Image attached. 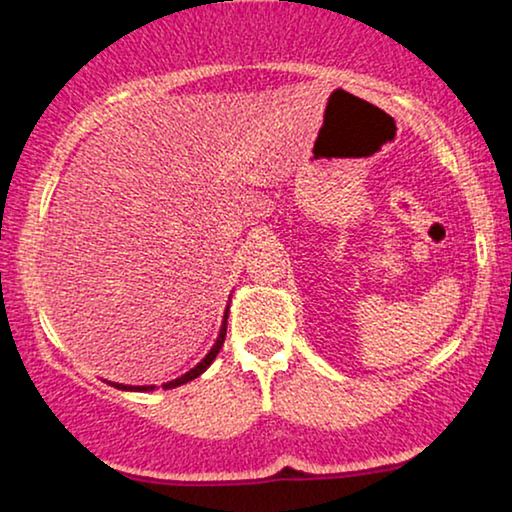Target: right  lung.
Segmentation results:
<instances>
[{
  "label": "right lung",
  "mask_w": 512,
  "mask_h": 512,
  "mask_svg": "<svg viewBox=\"0 0 512 512\" xmlns=\"http://www.w3.org/2000/svg\"><path fill=\"white\" fill-rule=\"evenodd\" d=\"M226 320H228V315H223V325H221V332H219V339H216V344L211 346V351L207 354V358H204L202 363H199L197 368H192L190 373H185L182 375V378H178V380H170V383H166L163 385V390H170V387H178V385H185V383H190V380H195L197 375H202L204 370H207L209 366H211V361H214L216 358V354H219V349L223 346V339H226ZM117 390H142V392H149V390H154V385H144V387H132V385H120V383H113Z\"/></svg>",
  "instance_id": "obj_1"
}]
</instances>
